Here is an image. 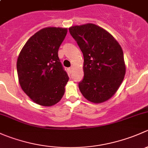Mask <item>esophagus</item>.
Listing matches in <instances>:
<instances>
[{
	"label": "esophagus",
	"instance_id": "1",
	"mask_svg": "<svg viewBox=\"0 0 148 148\" xmlns=\"http://www.w3.org/2000/svg\"><path fill=\"white\" fill-rule=\"evenodd\" d=\"M69 71V73H71L72 72V67H70V68L68 69Z\"/></svg>",
	"mask_w": 148,
	"mask_h": 148
}]
</instances>
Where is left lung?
Listing matches in <instances>:
<instances>
[{
	"instance_id": "obj_1",
	"label": "left lung",
	"mask_w": 148,
	"mask_h": 148,
	"mask_svg": "<svg viewBox=\"0 0 148 148\" xmlns=\"http://www.w3.org/2000/svg\"><path fill=\"white\" fill-rule=\"evenodd\" d=\"M69 30L84 56L80 92L91 102L108 100L119 89L125 75L122 47L108 31L93 23L71 26Z\"/></svg>"
}]
</instances>
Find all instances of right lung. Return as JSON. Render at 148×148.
<instances>
[{"label":"right lung","mask_w":148,"mask_h":148,"mask_svg":"<svg viewBox=\"0 0 148 148\" xmlns=\"http://www.w3.org/2000/svg\"><path fill=\"white\" fill-rule=\"evenodd\" d=\"M67 28L47 27L33 35L17 60L18 82L23 92L36 104L50 107L64 95L69 77L58 56Z\"/></svg>","instance_id":"obj_1"}]
</instances>
